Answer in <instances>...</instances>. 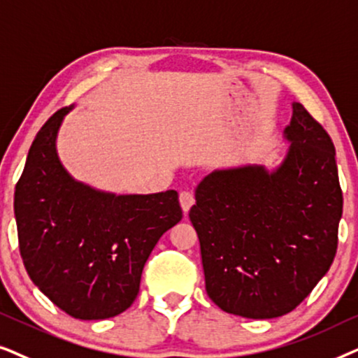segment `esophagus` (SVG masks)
<instances>
[{
    "mask_svg": "<svg viewBox=\"0 0 358 358\" xmlns=\"http://www.w3.org/2000/svg\"><path fill=\"white\" fill-rule=\"evenodd\" d=\"M180 204H182L183 213L187 214L189 211V208L194 204V193L189 192V189H183V192L180 193Z\"/></svg>",
    "mask_w": 358,
    "mask_h": 358,
    "instance_id": "1",
    "label": "esophagus"
}]
</instances>
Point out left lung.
Listing matches in <instances>:
<instances>
[{
  "label": "left lung",
  "mask_w": 358,
  "mask_h": 358,
  "mask_svg": "<svg viewBox=\"0 0 358 358\" xmlns=\"http://www.w3.org/2000/svg\"><path fill=\"white\" fill-rule=\"evenodd\" d=\"M292 142L275 171L217 170L196 188V229L208 296L222 311L271 319L293 311L337 252L342 189L326 129L293 103Z\"/></svg>",
  "instance_id": "1"
}]
</instances>
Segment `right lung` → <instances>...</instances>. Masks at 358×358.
Instances as JSON below:
<instances>
[{"instance_id":"right-lung-1","label":"right lung","mask_w":358,"mask_h":358,"mask_svg":"<svg viewBox=\"0 0 358 358\" xmlns=\"http://www.w3.org/2000/svg\"><path fill=\"white\" fill-rule=\"evenodd\" d=\"M52 114L32 142L14 192L19 252L27 275L55 306L85 321L126 311L162 236L182 221L178 193L116 194L75 182L55 150Z\"/></svg>"}]
</instances>
